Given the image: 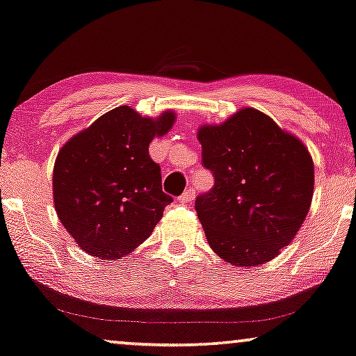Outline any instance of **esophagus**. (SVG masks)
<instances>
[{
  "mask_svg": "<svg viewBox=\"0 0 356 356\" xmlns=\"http://www.w3.org/2000/svg\"><path fill=\"white\" fill-rule=\"evenodd\" d=\"M193 198H195V190H193V188H188L187 192H184L182 195H180L179 202H180V203H190Z\"/></svg>",
  "mask_w": 356,
  "mask_h": 356,
  "instance_id": "1",
  "label": "esophagus"
}]
</instances>
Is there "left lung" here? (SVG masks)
<instances>
[{
  "mask_svg": "<svg viewBox=\"0 0 356 356\" xmlns=\"http://www.w3.org/2000/svg\"><path fill=\"white\" fill-rule=\"evenodd\" d=\"M203 166L214 187L195 200L213 252L234 266H259L295 238L309 211L314 166L308 148L271 118L243 108L202 126Z\"/></svg>",
  "mask_w": 356,
  "mask_h": 356,
  "instance_id": "1",
  "label": "left lung"
}]
</instances>
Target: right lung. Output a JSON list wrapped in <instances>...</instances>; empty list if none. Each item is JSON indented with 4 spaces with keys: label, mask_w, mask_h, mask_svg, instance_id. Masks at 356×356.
Listing matches in <instances>:
<instances>
[{
    "label": "right lung",
    "mask_w": 356,
    "mask_h": 356,
    "mask_svg": "<svg viewBox=\"0 0 356 356\" xmlns=\"http://www.w3.org/2000/svg\"><path fill=\"white\" fill-rule=\"evenodd\" d=\"M176 121L119 106L74 135L59 149L53 200L59 221L79 247L99 259H121L149 237L172 198L148 147Z\"/></svg>",
    "instance_id": "obj_1"
}]
</instances>
